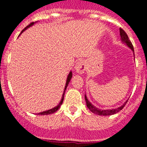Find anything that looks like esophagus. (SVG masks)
<instances>
[{"label": "esophagus", "instance_id": "1", "mask_svg": "<svg viewBox=\"0 0 147 147\" xmlns=\"http://www.w3.org/2000/svg\"><path fill=\"white\" fill-rule=\"evenodd\" d=\"M75 70H76V72H78V73H80V74H82L84 73V71H85L86 69V64L85 63H84V60H80V61H78V63H76V65H75Z\"/></svg>", "mask_w": 147, "mask_h": 147}]
</instances>
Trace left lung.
<instances>
[{"mask_svg": "<svg viewBox=\"0 0 147 147\" xmlns=\"http://www.w3.org/2000/svg\"><path fill=\"white\" fill-rule=\"evenodd\" d=\"M119 32H120V36H121V40L123 42L126 44L129 47L131 50H132V51L134 52V47H133L132 43H131V41L129 40V37L127 35V34L126 33L125 31L122 29V28H119ZM84 99H85V101H86V104H87V107H88V109L91 111L92 113L96 114V115H102V116H108V115H115V114L119 112V111H121V109L124 108V107L125 106V105L127 104V101L128 100H127L123 105H121V107H119L117 108V109H100L97 108L96 107H94V105H92V103L90 101H88L87 98V96L84 95Z\"/></svg>", "mask_w": 147, "mask_h": 147, "instance_id": "1", "label": "left lung"}]
</instances>
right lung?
<instances>
[{"label":"right lung","instance_id":"1","mask_svg":"<svg viewBox=\"0 0 147 147\" xmlns=\"http://www.w3.org/2000/svg\"><path fill=\"white\" fill-rule=\"evenodd\" d=\"M34 22H32V23H30L29 25H28V26H27V27H26L24 28V29L23 30H22V32H20V34L22 33V32H23V31H25L26 30V29H27L28 28H29V27H30V26H32V25L34 24ZM72 72H70L69 73V75H68V76H67V81H66V84H65V90H64V92H63V97H62V100H61V101L60 102V103H59V105H57V106H56V107H55L54 108H53V109H49V110H47V111H44V112H40V113H38V115H51V114H53V113H55V112H57V110H58L59 109V108L60 107V106H61L62 105V104H63V100H64V95H65V90H66V89H67V85H68V84H69V81H70V80H71V78H72Z\"/></svg>","mask_w":147,"mask_h":147}]
</instances>
